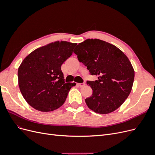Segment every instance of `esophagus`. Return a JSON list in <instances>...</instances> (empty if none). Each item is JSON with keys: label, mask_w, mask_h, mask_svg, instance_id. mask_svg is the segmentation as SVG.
<instances>
[{"label": "esophagus", "mask_w": 155, "mask_h": 155, "mask_svg": "<svg viewBox=\"0 0 155 155\" xmlns=\"http://www.w3.org/2000/svg\"><path fill=\"white\" fill-rule=\"evenodd\" d=\"M85 85V83H78V85L79 87H84Z\"/></svg>", "instance_id": "obj_1"}]
</instances>
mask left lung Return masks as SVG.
<instances>
[{
  "mask_svg": "<svg viewBox=\"0 0 155 155\" xmlns=\"http://www.w3.org/2000/svg\"><path fill=\"white\" fill-rule=\"evenodd\" d=\"M73 52L96 81H87L92 94L85 99L91 110L99 114L116 110L130 94L134 70L129 59L116 46L99 39H87Z\"/></svg>",
  "mask_w": 155,
  "mask_h": 155,
  "instance_id": "8db88e82",
  "label": "left lung"
}]
</instances>
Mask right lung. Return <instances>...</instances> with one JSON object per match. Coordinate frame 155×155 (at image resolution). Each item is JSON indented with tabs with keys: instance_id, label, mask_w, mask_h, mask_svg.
I'll list each match as a JSON object with an SVG mask.
<instances>
[{
	"instance_id": "add662e5",
	"label": "right lung",
	"mask_w": 155,
	"mask_h": 155,
	"mask_svg": "<svg viewBox=\"0 0 155 155\" xmlns=\"http://www.w3.org/2000/svg\"><path fill=\"white\" fill-rule=\"evenodd\" d=\"M77 44L54 42L31 52L20 64L18 84L26 101L35 110L48 112L61 107L75 83H65L61 70Z\"/></svg>"
}]
</instances>
